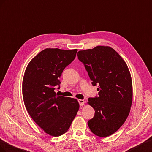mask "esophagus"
<instances>
[{
  "label": "esophagus",
  "instance_id": "esophagus-1",
  "mask_svg": "<svg viewBox=\"0 0 152 152\" xmlns=\"http://www.w3.org/2000/svg\"><path fill=\"white\" fill-rule=\"evenodd\" d=\"M78 102L80 104V106H82L84 105V104L85 103V101L84 100H82V99H79Z\"/></svg>",
  "mask_w": 152,
  "mask_h": 152
}]
</instances>
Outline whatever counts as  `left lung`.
<instances>
[{"instance_id":"8db88e82","label":"left lung","mask_w":152,"mask_h":152,"mask_svg":"<svg viewBox=\"0 0 152 152\" xmlns=\"http://www.w3.org/2000/svg\"><path fill=\"white\" fill-rule=\"evenodd\" d=\"M93 86L99 85V95L88 98L95 115L88 125L95 135L107 137L122 126L132 101V79L120 55L109 46H98L77 52Z\"/></svg>"}]
</instances>
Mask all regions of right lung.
<instances>
[{"mask_svg": "<svg viewBox=\"0 0 152 152\" xmlns=\"http://www.w3.org/2000/svg\"><path fill=\"white\" fill-rule=\"evenodd\" d=\"M77 49L46 48L32 58L24 74L22 92L28 114L46 133L60 136L66 133L79 110L76 99L58 96L60 76L75 60Z\"/></svg>", "mask_w": 152, "mask_h": 152, "instance_id": "1", "label": "right lung"}]
</instances>
